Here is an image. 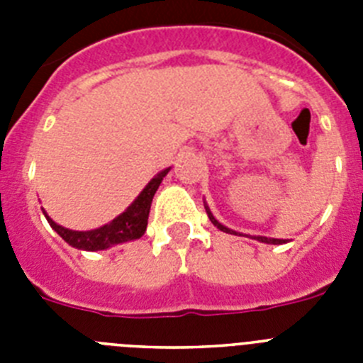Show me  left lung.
Segmentation results:
<instances>
[{"label": "left lung", "mask_w": 363, "mask_h": 363, "mask_svg": "<svg viewBox=\"0 0 363 363\" xmlns=\"http://www.w3.org/2000/svg\"><path fill=\"white\" fill-rule=\"evenodd\" d=\"M203 205H205V211H207V216H209V220L213 221V225H214V227H218V229H220V230H223V233H227V234H236V236H247V238L258 240V242H262V243H271V245H281V243H287V242H285V240H280V238H267V236H252V234H243V233H236V230L229 229V227L221 225L220 221H218L216 218L213 216V213H211L209 205L205 203V201H203Z\"/></svg>", "instance_id": "obj_1"}]
</instances>
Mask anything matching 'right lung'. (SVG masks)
<instances>
[{
	"mask_svg": "<svg viewBox=\"0 0 363 363\" xmlns=\"http://www.w3.org/2000/svg\"><path fill=\"white\" fill-rule=\"evenodd\" d=\"M171 171V167L169 169H163L162 172L154 176L150 179L149 184L145 185L140 194H138L136 200L112 221L105 223V225L98 227V229L92 230H72L67 229V227L57 225L56 221L49 216V214L45 213V218L50 223L54 230H56L63 240H65L69 245L76 247L79 251H105L108 247L118 245V243H125V242H133V240L142 238L143 234L147 230V220H149V213H150V203H152V198L158 191L160 184H162V179L165 178L167 172Z\"/></svg>",
	"mask_w": 363,
	"mask_h": 363,
	"instance_id": "right-lung-1",
	"label": "right lung"
}]
</instances>
